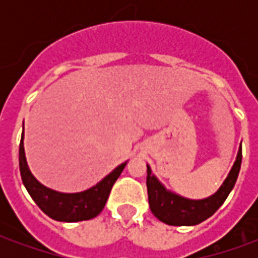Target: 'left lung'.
<instances>
[{"label":"left lung","instance_id":"obj_1","mask_svg":"<svg viewBox=\"0 0 258 258\" xmlns=\"http://www.w3.org/2000/svg\"><path fill=\"white\" fill-rule=\"evenodd\" d=\"M240 164H242V148H239L236 160L233 163L225 181L220 186V189L209 198L200 200L186 199L167 190L152 174L151 167L146 166L148 167L146 188H148V199H149L151 211L156 218L168 225L184 227V225L200 224L213 216L225 202L238 179Z\"/></svg>","mask_w":258,"mask_h":258}]
</instances>
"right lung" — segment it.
Returning <instances> with one entry per match:
<instances>
[{
	"mask_svg": "<svg viewBox=\"0 0 258 258\" xmlns=\"http://www.w3.org/2000/svg\"><path fill=\"white\" fill-rule=\"evenodd\" d=\"M125 164L127 162L121 163L120 166L113 170L112 173L107 174L101 182H98L95 186H92L90 189L79 192V194H62V192L49 189L34 178V175L31 174L30 168L26 162L23 134H22V140H20L19 168L22 181L37 206L48 217H51L56 221H84V220H91L98 216L106 205V200L112 190L113 184L120 177Z\"/></svg>",
	"mask_w": 258,
	"mask_h": 258,
	"instance_id": "obj_1",
	"label": "right lung"
}]
</instances>
